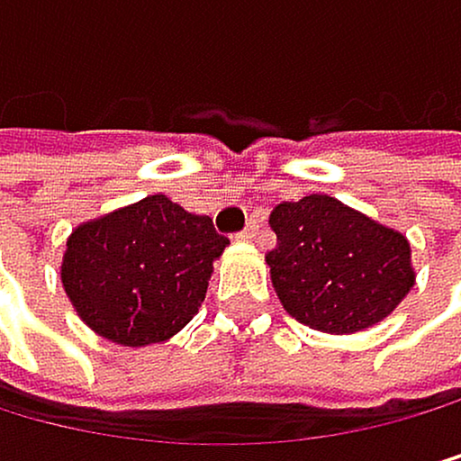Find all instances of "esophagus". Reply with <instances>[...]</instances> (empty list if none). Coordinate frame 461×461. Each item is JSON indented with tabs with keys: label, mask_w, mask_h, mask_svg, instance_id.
I'll list each match as a JSON object with an SVG mask.
<instances>
[{
	"label": "esophagus",
	"mask_w": 461,
	"mask_h": 461,
	"mask_svg": "<svg viewBox=\"0 0 461 461\" xmlns=\"http://www.w3.org/2000/svg\"><path fill=\"white\" fill-rule=\"evenodd\" d=\"M257 233H259V221L254 219V221H248V228H245L240 236H242L245 242H254V240H257Z\"/></svg>",
	"instance_id": "1"
}]
</instances>
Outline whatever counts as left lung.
<instances>
[{"label":"left lung","mask_w":461,"mask_h":461,"mask_svg":"<svg viewBox=\"0 0 461 461\" xmlns=\"http://www.w3.org/2000/svg\"><path fill=\"white\" fill-rule=\"evenodd\" d=\"M266 257L283 309L303 326L355 335L390 317L416 285L410 242L323 193L276 204Z\"/></svg>","instance_id":"1"}]
</instances>
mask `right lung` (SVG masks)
Listing matches in <instances>:
<instances>
[{"instance_id":"1","label":"right lung","mask_w":461,"mask_h":461,"mask_svg":"<svg viewBox=\"0 0 461 461\" xmlns=\"http://www.w3.org/2000/svg\"><path fill=\"white\" fill-rule=\"evenodd\" d=\"M228 245L211 216L187 213L155 193L74 228L59 280L95 335L149 347L193 321Z\"/></svg>"}]
</instances>
